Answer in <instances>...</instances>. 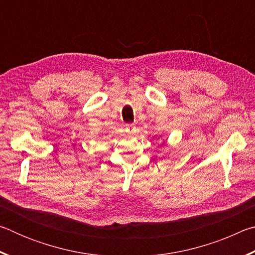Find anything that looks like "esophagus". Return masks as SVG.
Wrapping results in <instances>:
<instances>
[{
    "label": "esophagus",
    "instance_id": "1",
    "mask_svg": "<svg viewBox=\"0 0 255 255\" xmlns=\"http://www.w3.org/2000/svg\"><path fill=\"white\" fill-rule=\"evenodd\" d=\"M135 125L133 124H127L126 125V131L128 132V133H131V132H133L135 131Z\"/></svg>",
    "mask_w": 255,
    "mask_h": 255
}]
</instances>
